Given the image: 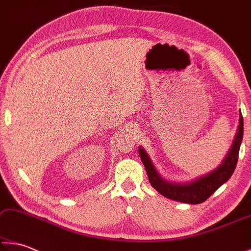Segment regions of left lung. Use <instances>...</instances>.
I'll list each match as a JSON object with an SVG mask.
<instances>
[{"mask_svg": "<svg viewBox=\"0 0 251 251\" xmlns=\"http://www.w3.org/2000/svg\"><path fill=\"white\" fill-rule=\"evenodd\" d=\"M243 136L244 120L240 113L239 126H238L236 137L233 139L230 151H228L223 163L214 172L207 174V175L202 177H199L198 179L192 182H186V184L172 182L165 179L156 171L155 166L152 165L150 156L147 155L145 150L143 147H139L138 151L144 166H145L151 185L154 187L157 192L165 197L173 199V201L196 205V203H201L207 201L220 186L225 184L231 177L237 166L240 144L243 142Z\"/></svg>", "mask_w": 251, "mask_h": 251, "instance_id": "obj_1", "label": "left lung"}]
</instances>
